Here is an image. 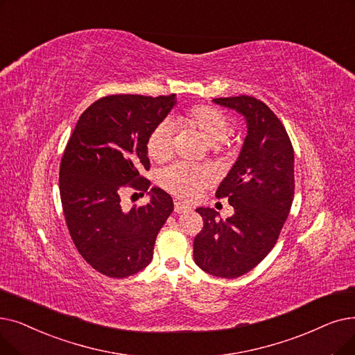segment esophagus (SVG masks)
<instances>
[{
	"label": "esophagus",
	"mask_w": 355,
	"mask_h": 355,
	"mask_svg": "<svg viewBox=\"0 0 355 355\" xmlns=\"http://www.w3.org/2000/svg\"><path fill=\"white\" fill-rule=\"evenodd\" d=\"M187 210H190V207L187 205H182L180 200H175V202H174V211L175 213H184Z\"/></svg>",
	"instance_id": "obj_1"
}]
</instances>
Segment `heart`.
<instances>
[{
	"mask_svg": "<svg viewBox=\"0 0 355 355\" xmlns=\"http://www.w3.org/2000/svg\"><path fill=\"white\" fill-rule=\"evenodd\" d=\"M174 126L178 129H196L214 149L222 148L221 142L226 141L232 130L229 117L222 110L211 105L190 107L173 116L171 120L159 121L150 130L146 139V150L152 159L162 162L173 155ZM211 180L213 177L206 168L187 162H175L162 169L159 174L161 187L182 200H193L209 186Z\"/></svg>",
	"mask_w": 355,
	"mask_h": 355,
	"instance_id": "heart-1",
	"label": "heart"
}]
</instances>
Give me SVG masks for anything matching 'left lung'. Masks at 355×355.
I'll list each match as a JSON object with an SVG mask.
<instances>
[{
    "label": "left lung",
    "instance_id": "obj_1",
    "mask_svg": "<svg viewBox=\"0 0 355 355\" xmlns=\"http://www.w3.org/2000/svg\"><path fill=\"white\" fill-rule=\"evenodd\" d=\"M241 113L248 126L242 150L216 191L235 213L216 219L198 207L203 229L194 238V261L203 271L236 279L251 271L272 250L295 197V152L280 119L250 96L214 98Z\"/></svg>",
    "mask_w": 355,
    "mask_h": 355
}]
</instances>
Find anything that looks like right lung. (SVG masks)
<instances>
[{"label":"right lung","instance_id":"1","mask_svg":"<svg viewBox=\"0 0 355 355\" xmlns=\"http://www.w3.org/2000/svg\"><path fill=\"white\" fill-rule=\"evenodd\" d=\"M175 103V94L101 97L81 114L67 144L59 169L65 222L81 257L107 277L125 279L145 268L174 210L171 196L149 189L142 173L149 169L148 136ZM128 188L148 192L150 203L123 211Z\"/></svg>","mask_w":355,"mask_h":355}]
</instances>
